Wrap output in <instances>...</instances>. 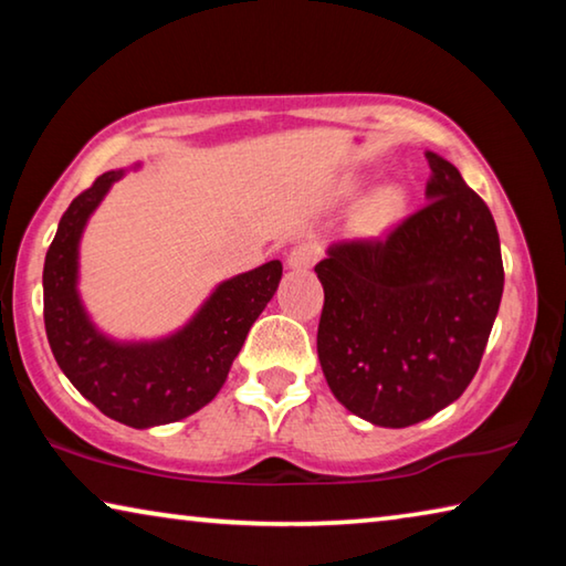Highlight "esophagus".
Instances as JSON below:
<instances>
[{"label": "esophagus", "instance_id": "obj_1", "mask_svg": "<svg viewBox=\"0 0 566 566\" xmlns=\"http://www.w3.org/2000/svg\"><path fill=\"white\" fill-rule=\"evenodd\" d=\"M317 256H319V244L302 242V244H296L290 254H286V266L296 272H304V270H310L314 262H317Z\"/></svg>", "mask_w": 566, "mask_h": 566}]
</instances>
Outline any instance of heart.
Here are the masks:
<instances>
[{
    "instance_id": "heart-1",
    "label": "heart",
    "mask_w": 566,
    "mask_h": 566,
    "mask_svg": "<svg viewBox=\"0 0 566 566\" xmlns=\"http://www.w3.org/2000/svg\"><path fill=\"white\" fill-rule=\"evenodd\" d=\"M397 205H399V195H397V189H391V187L379 189L377 195L371 197V212L379 217H387L395 212Z\"/></svg>"
}]
</instances>
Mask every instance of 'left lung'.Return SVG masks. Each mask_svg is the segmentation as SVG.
Returning <instances> with one entry per match:
<instances>
[{"instance_id": "8db88e82", "label": "left lung", "mask_w": 566, "mask_h": 566, "mask_svg": "<svg viewBox=\"0 0 566 566\" xmlns=\"http://www.w3.org/2000/svg\"><path fill=\"white\" fill-rule=\"evenodd\" d=\"M427 205L379 239H344L314 266L324 286L319 364L352 415L401 429L474 379L504 290L490 207L427 151Z\"/></svg>"}]
</instances>
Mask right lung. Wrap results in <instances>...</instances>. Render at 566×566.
Masks as SVG:
<instances>
[{
	"mask_svg": "<svg viewBox=\"0 0 566 566\" xmlns=\"http://www.w3.org/2000/svg\"><path fill=\"white\" fill-rule=\"evenodd\" d=\"M132 169H139L134 165ZM127 169L104 171L62 214L44 260L46 339L66 379L114 421L149 429L179 421L217 397L252 324L282 280V262L217 284L195 317L151 342H117L94 327L80 290V239Z\"/></svg>",
	"mask_w": 566,
	"mask_h": 566,
	"instance_id": "right-lung-1",
	"label": "right lung"
}]
</instances>
